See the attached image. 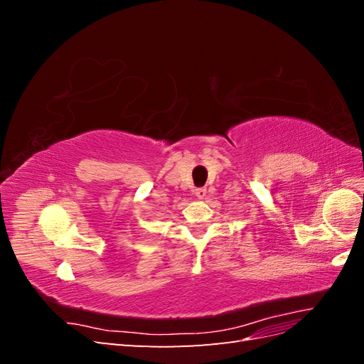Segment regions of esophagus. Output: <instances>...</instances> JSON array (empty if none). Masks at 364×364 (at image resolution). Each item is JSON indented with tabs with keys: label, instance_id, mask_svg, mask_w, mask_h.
<instances>
[{
	"label": "esophagus",
	"instance_id": "esophagus-1",
	"mask_svg": "<svg viewBox=\"0 0 364 364\" xmlns=\"http://www.w3.org/2000/svg\"><path fill=\"white\" fill-rule=\"evenodd\" d=\"M194 194H196L197 199H205V196H206V188H196Z\"/></svg>",
	"mask_w": 364,
	"mask_h": 364
}]
</instances>
